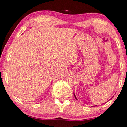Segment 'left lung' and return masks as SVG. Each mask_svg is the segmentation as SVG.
<instances>
[{
  "mask_svg": "<svg viewBox=\"0 0 127 127\" xmlns=\"http://www.w3.org/2000/svg\"><path fill=\"white\" fill-rule=\"evenodd\" d=\"M74 97H75V98H76V100H77V98H76V95H75V94H74Z\"/></svg>",
  "mask_w": 127,
  "mask_h": 127,
  "instance_id": "obj_1",
  "label": "left lung"
}]
</instances>
